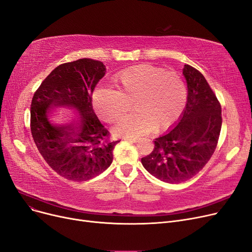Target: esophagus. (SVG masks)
<instances>
[{
    "label": "esophagus",
    "instance_id": "1",
    "mask_svg": "<svg viewBox=\"0 0 252 252\" xmlns=\"http://www.w3.org/2000/svg\"><path fill=\"white\" fill-rule=\"evenodd\" d=\"M126 141H129V142H134V143H137V142H139L140 139L138 138H125Z\"/></svg>",
    "mask_w": 252,
    "mask_h": 252
}]
</instances>
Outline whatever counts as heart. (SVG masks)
Wrapping results in <instances>:
<instances>
[{
	"label": "heart",
	"mask_w": 252,
	"mask_h": 252,
	"mask_svg": "<svg viewBox=\"0 0 252 252\" xmlns=\"http://www.w3.org/2000/svg\"><path fill=\"white\" fill-rule=\"evenodd\" d=\"M116 90L97 87L92 94L95 114L111 124L125 112L130 102L135 112L120 118L114 132L124 137H138L152 128L162 133L172 128L182 116L188 93L180 76L151 64H137L112 78Z\"/></svg>",
	"instance_id": "1"
}]
</instances>
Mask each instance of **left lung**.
<instances>
[{
	"mask_svg": "<svg viewBox=\"0 0 252 252\" xmlns=\"http://www.w3.org/2000/svg\"><path fill=\"white\" fill-rule=\"evenodd\" d=\"M188 102L178 125L155 140L152 152L141 161L158 179L180 183L192 178L209 161L221 129V106L201 72L189 64L182 71Z\"/></svg>",
	"mask_w": 252,
	"mask_h": 252,
	"instance_id": "1",
	"label": "left lung"
}]
</instances>
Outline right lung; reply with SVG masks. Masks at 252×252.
Segmentation results:
<instances>
[{"label": "right lung", "mask_w": 252, "mask_h": 252, "mask_svg": "<svg viewBox=\"0 0 252 252\" xmlns=\"http://www.w3.org/2000/svg\"><path fill=\"white\" fill-rule=\"evenodd\" d=\"M100 61L60 64L43 80L31 104V130L49 167L65 179L86 181L111 165L117 141L97 119L92 94L104 77Z\"/></svg>", "instance_id": "right-lung-1"}]
</instances>
